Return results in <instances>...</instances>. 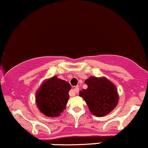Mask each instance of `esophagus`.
Listing matches in <instances>:
<instances>
[{
  "label": "esophagus",
  "instance_id": "34e87169",
  "mask_svg": "<svg viewBox=\"0 0 148 148\" xmlns=\"http://www.w3.org/2000/svg\"><path fill=\"white\" fill-rule=\"evenodd\" d=\"M78 92H79V87H75L73 89V90L71 91V94H70V95H71V96H74V95H75L76 93H78Z\"/></svg>",
  "mask_w": 148,
  "mask_h": 148
}]
</instances>
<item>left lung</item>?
<instances>
[{
  "label": "left lung",
  "instance_id": "left-lung-1",
  "mask_svg": "<svg viewBox=\"0 0 148 148\" xmlns=\"http://www.w3.org/2000/svg\"><path fill=\"white\" fill-rule=\"evenodd\" d=\"M86 90L80 92L90 112L96 116H104L116 107L119 101L116 87L106 77H90L85 81Z\"/></svg>",
  "mask_w": 148,
  "mask_h": 148
}]
</instances>
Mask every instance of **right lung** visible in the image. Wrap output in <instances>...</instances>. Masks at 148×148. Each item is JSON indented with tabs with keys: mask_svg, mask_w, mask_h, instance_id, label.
Returning <instances> with one entry per match:
<instances>
[{
	"mask_svg": "<svg viewBox=\"0 0 148 148\" xmlns=\"http://www.w3.org/2000/svg\"><path fill=\"white\" fill-rule=\"evenodd\" d=\"M71 89V85L68 82L56 76L45 80L36 93L38 109L47 116L61 115L69 99L68 92Z\"/></svg>",
	"mask_w": 148,
	"mask_h": 148,
	"instance_id": "right-lung-1",
	"label": "right lung"
}]
</instances>
